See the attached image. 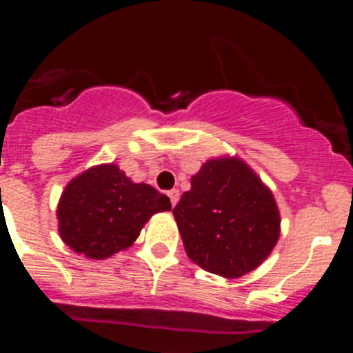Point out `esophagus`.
Returning <instances> with one entry per match:
<instances>
[{
  "instance_id": "obj_1",
  "label": "esophagus",
  "mask_w": 353,
  "mask_h": 353,
  "mask_svg": "<svg viewBox=\"0 0 353 353\" xmlns=\"http://www.w3.org/2000/svg\"><path fill=\"white\" fill-rule=\"evenodd\" d=\"M168 196H170L171 207H174V205L179 203V199H180V192H179V189H171V191L168 192Z\"/></svg>"
}]
</instances>
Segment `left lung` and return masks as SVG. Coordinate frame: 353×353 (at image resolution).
<instances>
[{"label": "left lung", "instance_id": "8db88e82", "mask_svg": "<svg viewBox=\"0 0 353 353\" xmlns=\"http://www.w3.org/2000/svg\"><path fill=\"white\" fill-rule=\"evenodd\" d=\"M187 256L201 269L240 277L256 269L279 239L272 192L239 159H212L173 208Z\"/></svg>", "mask_w": 353, "mask_h": 353}]
</instances>
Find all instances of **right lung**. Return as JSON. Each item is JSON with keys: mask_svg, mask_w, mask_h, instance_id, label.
<instances>
[{"mask_svg": "<svg viewBox=\"0 0 353 353\" xmlns=\"http://www.w3.org/2000/svg\"><path fill=\"white\" fill-rule=\"evenodd\" d=\"M171 210L170 198L134 183L114 164L90 168L65 187L58 203L60 235L79 254L102 260L129 248L146 221Z\"/></svg>", "mask_w": 353, "mask_h": 353, "instance_id": "add662e5", "label": "right lung"}]
</instances>
